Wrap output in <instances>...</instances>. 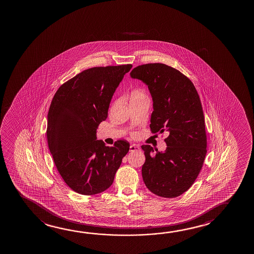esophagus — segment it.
Returning <instances> with one entry per match:
<instances>
[{
	"label": "esophagus",
	"instance_id": "1",
	"mask_svg": "<svg viewBox=\"0 0 254 254\" xmlns=\"http://www.w3.org/2000/svg\"><path fill=\"white\" fill-rule=\"evenodd\" d=\"M129 148H130V149H129V151H130V152H138V151H139V150H140V148H139V146H137V145H134V144H132V145H131Z\"/></svg>",
	"mask_w": 254,
	"mask_h": 254
}]
</instances>
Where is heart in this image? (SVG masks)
<instances>
[{"instance_id": "b5f03b06", "label": "heart", "mask_w": 254, "mask_h": 254, "mask_svg": "<svg viewBox=\"0 0 254 254\" xmlns=\"http://www.w3.org/2000/svg\"><path fill=\"white\" fill-rule=\"evenodd\" d=\"M146 96V94L143 93L142 91L140 90H133L131 94V100H134V99H139V98Z\"/></svg>"}]
</instances>
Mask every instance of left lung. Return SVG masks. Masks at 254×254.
<instances>
[{
  "label": "left lung",
  "mask_w": 254,
  "mask_h": 254,
  "mask_svg": "<svg viewBox=\"0 0 254 254\" xmlns=\"http://www.w3.org/2000/svg\"><path fill=\"white\" fill-rule=\"evenodd\" d=\"M130 75L142 80L153 98L152 132H168L164 152L141 146L146 156L143 181L154 194L175 198L194 183L206 154L205 118L198 92L188 77L162 63L136 66Z\"/></svg>",
  "instance_id": "left-lung-1"
}]
</instances>
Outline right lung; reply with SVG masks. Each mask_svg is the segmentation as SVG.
Returning <instances> with one entry per match:
<instances>
[{
  "label": "right lung",
  "instance_id": "obj_1",
  "mask_svg": "<svg viewBox=\"0 0 254 254\" xmlns=\"http://www.w3.org/2000/svg\"><path fill=\"white\" fill-rule=\"evenodd\" d=\"M131 64L96 66L62 85L48 114L47 138L63 181L80 194L100 193L111 187L129 151V143L113 146L98 140L96 130L108 118L112 97Z\"/></svg>",
  "mask_w": 254,
  "mask_h": 254
}]
</instances>
